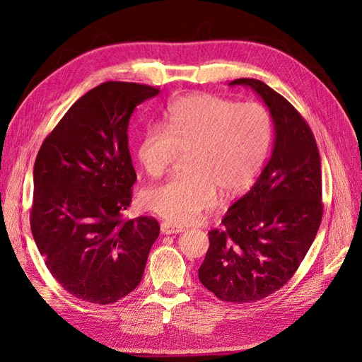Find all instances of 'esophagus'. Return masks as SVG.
Masks as SVG:
<instances>
[{
	"instance_id": "esophagus-1",
	"label": "esophagus",
	"mask_w": 362,
	"mask_h": 362,
	"mask_svg": "<svg viewBox=\"0 0 362 362\" xmlns=\"http://www.w3.org/2000/svg\"><path fill=\"white\" fill-rule=\"evenodd\" d=\"M183 228H180V226H176L173 225L170 222H163L160 223V233L163 234H177V233H182Z\"/></svg>"
}]
</instances>
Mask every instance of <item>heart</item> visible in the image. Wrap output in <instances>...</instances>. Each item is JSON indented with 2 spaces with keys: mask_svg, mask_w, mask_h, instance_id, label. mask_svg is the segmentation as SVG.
Wrapping results in <instances>:
<instances>
[{
  "mask_svg": "<svg viewBox=\"0 0 362 362\" xmlns=\"http://www.w3.org/2000/svg\"><path fill=\"white\" fill-rule=\"evenodd\" d=\"M272 143V119L258 103L194 93L168 105L164 127H147L139 159L151 177H160L186 156V177L146 189L143 206L173 225L195 222L216 202L255 180Z\"/></svg>",
  "mask_w": 362,
  "mask_h": 362,
  "instance_id": "heart-1",
  "label": "heart"
}]
</instances>
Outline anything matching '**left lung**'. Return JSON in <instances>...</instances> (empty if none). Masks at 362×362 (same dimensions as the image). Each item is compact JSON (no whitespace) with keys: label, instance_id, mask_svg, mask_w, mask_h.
Returning a JSON list of instances; mask_svg holds the SVG:
<instances>
[{"label":"left lung","instance_id":"1","mask_svg":"<svg viewBox=\"0 0 362 362\" xmlns=\"http://www.w3.org/2000/svg\"><path fill=\"white\" fill-rule=\"evenodd\" d=\"M255 90L274 125L270 160L247 194L228 209L198 277L228 303L258 301L282 288L298 270L322 221V174L310 127L286 98L257 78L230 86Z\"/></svg>","mask_w":362,"mask_h":362}]
</instances>
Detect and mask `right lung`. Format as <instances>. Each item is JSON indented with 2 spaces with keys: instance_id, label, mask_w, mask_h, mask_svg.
Instances as JSON below:
<instances>
[{
  "instance_id": "add662e5",
  "label": "right lung",
  "mask_w": 362,
  "mask_h": 362,
  "mask_svg": "<svg viewBox=\"0 0 362 362\" xmlns=\"http://www.w3.org/2000/svg\"><path fill=\"white\" fill-rule=\"evenodd\" d=\"M158 93L101 83L70 107L37 153L31 231L50 274L76 298L112 304L143 277L159 223L124 219L137 180L127 131L136 107Z\"/></svg>"
}]
</instances>
